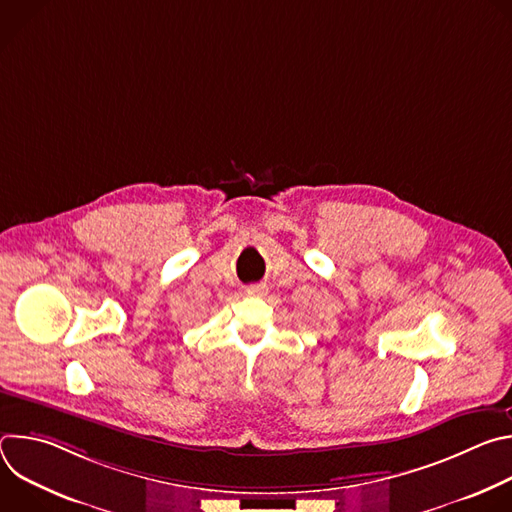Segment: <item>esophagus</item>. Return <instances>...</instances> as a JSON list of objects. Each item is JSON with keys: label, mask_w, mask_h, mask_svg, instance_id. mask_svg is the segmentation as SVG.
I'll return each mask as SVG.
<instances>
[{"label": "esophagus", "mask_w": 512, "mask_h": 512, "mask_svg": "<svg viewBox=\"0 0 512 512\" xmlns=\"http://www.w3.org/2000/svg\"><path fill=\"white\" fill-rule=\"evenodd\" d=\"M245 291H247V294H249V296H263V291H265V287H263V285H249V287H247Z\"/></svg>", "instance_id": "34e87169"}]
</instances>
